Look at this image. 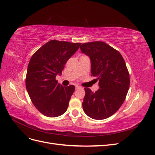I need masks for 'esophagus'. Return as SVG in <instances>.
Listing matches in <instances>:
<instances>
[{
  "label": "esophagus",
  "mask_w": 155,
  "mask_h": 155,
  "mask_svg": "<svg viewBox=\"0 0 155 155\" xmlns=\"http://www.w3.org/2000/svg\"><path fill=\"white\" fill-rule=\"evenodd\" d=\"M81 87H79V86H76V89H79V88H80Z\"/></svg>",
  "instance_id": "34e87169"
}]
</instances>
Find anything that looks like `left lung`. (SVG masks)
<instances>
[{"label":"left lung","mask_w":155,"mask_h":155,"mask_svg":"<svg viewBox=\"0 0 155 155\" xmlns=\"http://www.w3.org/2000/svg\"><path fill=\"white\" fill-rule=\"evenodd\" d=\"M83 53L91 61V76L99 81L95 92L85 87L83 109L94 120H104L113 115L124 102L130 85V78L122 55L102 41L83 43Z\"/></svg>","instance_id":"obj_1"}]
</instances>
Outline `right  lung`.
<instances>
[{"label": "right lung", "instance_id": "right-lung-1", "mask_svg": "<svg viewBox=\"0 0 155 155\" xmlns=\"http://www.w3.org/2000/svg\"><path fill=\"white\" fill-rule=\"evenodd\" d=\"M81 44L51 40L31 56L26 87L33 104L43 115L54 118L67 111L75 87H63L55 77L61 74L67 61Z\"/></svg>", "mask_w": 155, "mask_h": 155}]
</instances>
